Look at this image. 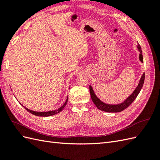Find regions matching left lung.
Wrapping results in <instances>:
<instances>
[{"label":"left lung","instance_id":"8db88e82","mask_svg":"<svg viewBox=\"0 0 160 160\" xmlns=\"http://www.w3.org/2000/svg\"><path fill=\"white\" fill-rule=\"evenodd\" d=\"M138 50L140 51V55H139V59L142 63L143 62V58H142V51H141V48L140 47V45L138 44L137 46ZM145 73H143L142 76H141V78L139 81L138 85L137 86V87L136 89L134 90V91L132 93L130 97H128L127 99L123 102V103L120 104H118V105H109V104H106L102 102L99 98H98L96 95L95 92L93 91V89L91 87V86H89V90H90V94H91V97L92 101H93V103H95V105L97 106V108L101 110V111H104L106 112H112V113H116V112H120L123 110H124L126 108H127L128 106L132 103V102L134 101V99H136L137 97L140 92L141 90L143 84H144V81H145Z\"/></svg>","mask_w":160,"mask_h":160}]
</instances>
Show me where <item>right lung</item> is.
Returning <instances> with one entry per match:
<instances>
[{
    "label": "right lung",
    "instance_id": "obj_1",
    "mask_svg": "<svg viewBox=\"0 0 160 160\" xmlns=\"http://www.w3.org/2000/svg\"><path fill=\"white\" fill-rule=\"evenodd\" d=\"M68 101V97L67 98L66 101H65V102L64 103V104L61 106V108H59L58 109H56V110H54V111H51V112H34V111H32V110H30L28 109L27 108H26L25 107V109L27 110L28 112H29L30 113H31L32 114H33V115H35V116H42V117H47V116H53V115H55V114L59 113L61 110H62L64 108L65 106L67 104V102Z\"/></svg>",
    "mask_w": 160,
    "mask_h": 160
}]
</instances>
